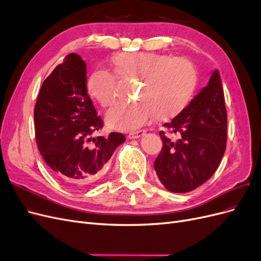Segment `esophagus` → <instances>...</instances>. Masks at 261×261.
<instances>
[{"label":"esophagus","instance_id":"esophagus-1","mask_svg":"<svg viewBox=\"0 0 261 261\" xmlns=\"http://www.w3.org/2000/svg\"><path fill=\"white\" fill-rule=\"evenodd\" d=\"M144 134H145V130H138V132L129 133V134H128V138H129V139H137V138L143 136Z\"/></svg>","mask_w":261,"mask_h":261}]
</instances>
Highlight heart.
Instances as JSON below:
<instances>
[{"label": "heart", "mask_w": 261, "mask_h": 261, "mask_svg": "<svg viewBox=\"0 0 261 261\" xmlns=\"http://www.w3.org/2000/svg\"><path fill=\"white\" fill-rule=\"evenodd\" d=\"M118 77L139 80L136 100L118 102L106 114L110 128L132 132L151 122H167L179 115L191 102L198 84L194 63L155 52L121 53L113 59ZM87 91L102 107L111 106L117 92L116 76L105 67L94 68L87 80Z\"/></svg>", "instance_id": "1"}]
</instances>
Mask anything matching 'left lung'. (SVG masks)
Listing matches in <instances>:
<instances>
[{"mask_svg": "<svg viewBox=\"0 0 261 261\" xmlns=\"http://www.w3.org/2000/svg\"><path fill=\"white\" fill-rule=\"evenodd\" d=\"M164 126L179 138L172 141L160 132L163 147L154 170L168 191L188 193L212 176L226 148L227 116L218 70L184 111Z\"/></svg>", "mask_w": 261, "mask_h": 261, "instance_id": "1", "label": "left lung"}]
</instances>
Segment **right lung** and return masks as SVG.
Instances as JSON below:
<instances>
[{"mask_svg":"<svg viewBox=\"0 0 261 261\" xmlns=\"http://www.w3.org/2000/svg\"><path fill=\"white\" fill-rule=\"evenodd\" d=\"M86 69L80 55L68 54L43 82L34 112L39 151L55 174L76 189L97 180L126 140L121 133L90 138L103 122L87 93Z\"/></svg>","mask_w":261,"mask_h":261,"instance_id":"1","label":"right lung"}]
</instances>
